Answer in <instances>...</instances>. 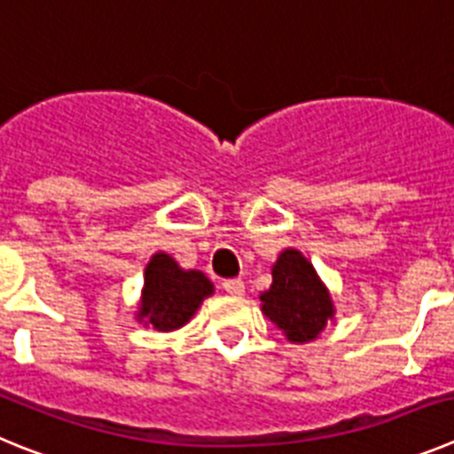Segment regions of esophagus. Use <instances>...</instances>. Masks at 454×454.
I'll return each mask as SVG.
<instances>
[{
  "instance_id": "esophagus-1",
  "label": "esophagus",
  "mask_w": 454,
  "mask_h": 454,
  "mask_svg": "<svg viewBox=\"0 0 454 454\" xmlns=\"http://www.w3.org/2000/svg\"><path fill=\"white\" fill-rule=\"evenodd\" d=\"M223 288L230 293V295H243V293H246V284H243V279H224Z\"/></svg>"
}]
</instances>
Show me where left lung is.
Here are the masks:
<instances>
[{"instance_id": "1", "label": "left lung", "mask_w": 454, "mask_h": 454, "mask_svg": "<svg viewBox=\"0 0 454 454\" xmlns=\"http://www.w3.org/2000/svg\"><path fill=\"white\" fill-rule=\"evenodd\" d=\"M263 311L288 340H314L334 307L314 266L298 250H286L272 266V284L262 295Z\"/></svg>"}]
</instances>
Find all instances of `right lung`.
<instances>
[{"label": "right lung", "mask_w": 454, "mask_h": 454, "mask_svg": "<svg viewBox=\"0 0 454 454\" xmlns=\"http://www.w3.org/2000/svg\"><path fill=\"white\" fill-rule=\"evenodd\" d=\"M214 286L198 270H182L172 256H152L145 270V288H143V307L138 318L152 323L156 330L170 332L188 323L195 309Z\"/></svg>", "instance_id": "add662e5"}]
</instances>
